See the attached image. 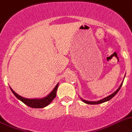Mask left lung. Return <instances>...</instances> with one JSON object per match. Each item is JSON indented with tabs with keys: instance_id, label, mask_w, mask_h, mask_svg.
Masks as SVG:
<instances>
[{
	"instance_id": "left-lung-1",
	"label": "left lung",
	"mask_w": 132,
	"mask_h": 132,
	"mask_svg": "<svg viewBox=\"0 0 132 132\" xmlns=\"http://www.w3.org/2000/svg\"><path fill=\"white\" fill-rule=\"evenodd\" d=\"M122 83H121V84L120 85V86L119 87V88L116 91V92H114V93H113L112 94H111L110 95H109V96L106 97H105V98L102 99V100H100V101H86V100H82V101H83V102H85V103H87V104H92V105H95V104H100V103H104V102H105V101H109V100H111L112 97H113L115 96V95H116L117 93H118V92L120 91V88H121V85H122Z\"/></svg>"
}]
</instances>
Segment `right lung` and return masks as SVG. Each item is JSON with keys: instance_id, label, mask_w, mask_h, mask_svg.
Instances as JSON below:
<instances>
[{"instance_id": "add662e5", "label": "right lung", "mask_w": 132, "mask_h": 132, "mask_svg": "<svg viewBox=\"0 0 132 132\" xmlns=\"http://www.w3.org/2000/svg\"><path fill=\"white\" fill-rule=\"evenodd\" d=\"M59 83H57V85L55 86V88L53 89L52 92L49 93V95L47 97H44L42 99H26L20 96L16 93L11 88V92L16 97V98L19 99V100H21L22 103H24V104L28 105L30 108H43L44 107H46L47 105L49 104V103L54 100L55 97H56V92H57V88H58Z\"/></svg>"}]
</instances>
